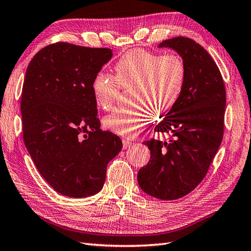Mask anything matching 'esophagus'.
<instances>
[{"instance_id": "1", "label": "esophagus", "mask_w": 251, "mask_h": 251, "mask_svg": "<svg viewBox=\"0 0 251 251\" xmlns=\"http://www.w3.org/2000/svg\"><path fill=\"white\" fill-rule=\"evenodd\" d=\"M132 146V142L129 140H126V139H123V149L126 150V149H128Z\"/></svg>"}]
</instances>
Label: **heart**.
<instances>
[{"instance_id":"heart-1","label":"heart","mask_w":251,"mask_h":251,"mask_svg":"<svg viewBox=\"0 0 251 251\" xmlns=\"http://www.w3.org/2000/svg\"><path fill=\"white\" fill-rule=\"evenodd\" d=\"M115 76L96 74L92 88L98 104L110 109L121 88L134 87L130 109H116L103 119L104 128L123 137H135L154 116H165L182 95L186 68L177 55H161L135 49L123 55L114 67Z\"/></svg>"}]
</instances>
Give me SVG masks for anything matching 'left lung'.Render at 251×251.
<instances>
[{"label": "left lung", "mask_w": 251, "mask_h": 251, "mask_svg": "<svg viewBox=\"0 0 251 251\" xmlns=\"http://www.w3.org/2000/svg\"><path fill=\"white\" fill-rule=\"evenodd\" d=\"M186 68V81L177 105L154 130L172 134L168 142H145L151 151L138 183L147 194L174 201L189 194L204 179L223 138L226 87L219 68L204 47L189 37L163 41Z\"/></svg>", "instance_id": "obj_1"}]
</instances>
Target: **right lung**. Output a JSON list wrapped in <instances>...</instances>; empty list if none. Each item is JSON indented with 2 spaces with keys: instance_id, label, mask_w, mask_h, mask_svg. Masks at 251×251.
Here are the masks:
<instances>
[{
  "instance_id": "add662e5",
  "label": "right lung",
  "mask_w": 251,
  "mask_h": 251,
  "mask_svg": "<svg viewBox=\"0 0 251 251\" xmlns=\"http://www.w3.org/2000/svg\"><path fill=\"white\" fill-rule=\"evenodd\" d=\"M113 54L58 42L26 68L20 111L26 150L47 183L74 199L102 189L120 137L100 129L92 84Z\"/></svg>"
}]
</instances>
